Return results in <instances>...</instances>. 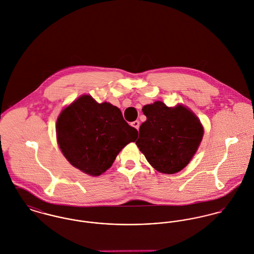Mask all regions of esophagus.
<instances>
[{
    "label": "esophagus",
    "mask_w": 254,
    "mask_h": 254,
    "mask_svg": "<svg viewBox=\"0 0 254 254\" xmlns=\"http://www.w3.org/2000/svg\"><path fill=\"white\" fill-rule=\"evenodd\" d=\"M131 126L138 129V128H139V126H140V123H139V121H134V122L131 123Z\"/></svg>",
    "instance_id": "esophagus-1"
}]
</instances>
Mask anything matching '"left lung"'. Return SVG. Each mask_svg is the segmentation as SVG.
Here are the masks:
<instances>
[{
	"instance_id": "8db88e82",
	"label": "left lung",
	"mask_w": 254,
	"mask_h": 254,
	"mask_svg": "<svg viewBox=\"0 0 254 254\" xmlns=\"http://www.w3.org/2000/svg\"><path fill=\"white\" fill-rule=\"evenodd\" d=\"M142 111L147 120L140 126L136 145L149 164L167 174L184 169L203 135L199 120L184 106L169 108L161 101L145 105Z\"/></svg>"
}]
</instances>
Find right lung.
<instances>
[{
  "instance_id": "add662e5",
  "label": "right lung",
  "mask_w": 254,
  "mask_h": 254,
  "mask_svg": "<svg viewBox=\"0 0 254 254\" xmlns=\"http://www.w3.org/2000/svg\"><path fill=\"white\" fill-rule=\"evenodd\" d=\"M57 141L72 166L90 175L109 169L119 152L136 140L138 131L110 103L83 95L57 119Z\"/></svg>"
}]
</instances>
